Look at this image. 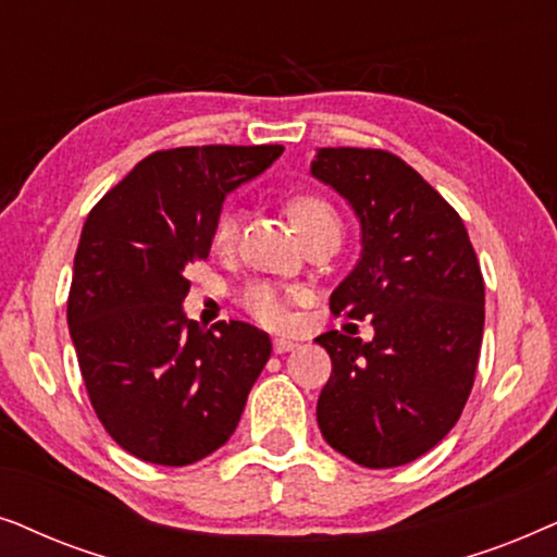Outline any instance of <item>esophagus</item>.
<instances>
[{
  "instance_id": "1",
  "label": "esophagus",
  "mask_w": 557,
  "mask_h": 557,
  "mask_svg": "<svg viewBox=\"0 0 557 557\" xmlns=\"http://www.w3.org/2000/svg\"><path fill=\"white\" fill-rule=\"evenodd\" d=\"M298 346L295 344L293 338H285V336H277L272 341V348H274V354H287V351H293V348Z\"/></svg>"
}]
</instances>
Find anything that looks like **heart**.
I'll return each instance as SVG.
<instances>
[{
	"label": "heart",
	"mask_w": 557,
	"mask_h": 557,
	"mask_svg": "<svg viewBox=\"0 0 557 557\" xmlns=\"http://www.w3.org/2000/svg\"><path fill=\"white\" fill-rule=\"evenodd\" d=\"M287 213H290L293 224L298 226V232L306 236L315 228L336 226L341 228V216L338 209L333 206L329 198L321 196V193H298L287 201ZM242 232V211L239 209H224L216 219V232H213V239H216L219 247H232L236 236ZM242 306L247 313H251L257 321L267 325H280L285 323L287 318V295L280 290V287L257 283L249 285L247 290L242 293Z\"/></svg>",
	"instance_id": "1"
}]
</instances>
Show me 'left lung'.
<instances>
[{
    "instance_id": "8db88e82",
    "label": "left lung",
    "mask_w": 557,
    "mask_h": 557,
    "mask_svg": "<svg viewBox=\"0 0 557 557\" xmlns=\"http://www.w3.org/2000/svg\"><path fill=\"white\" fill-rule=\"evenodd\" d=\"M361 224V259L333 313L372 318L374 338L315 341L333 372L318 397L325 443L367 469L410 463L461 418L484 336V277L461 216L387 150L323 147L310 165Z\"/></svg>"
}]
</instances>
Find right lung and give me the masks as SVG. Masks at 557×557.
<instances>
[{
  "mask_svg": "<svg viewBox=\"0 0 557 557\" xmlns=\"http://www.w3.org/2000/svg\"><path fill=\"white\" fill-rule=\"evenodd\" d=\"M283 145L147 154L88 213L73 259L69 329L88 399L127 454L188 466L239 425L272 344L244 321L206 331L183 313L188 267L209 257L226 193Z\"/></svg>",
  "mask_w": 557,
  "mask_h": 557,
  "instance_id": "add662e5",
  "label": "right lung"
}]
</instances>
